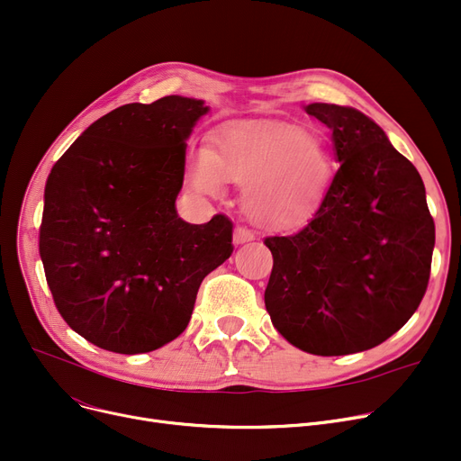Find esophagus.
<instances>
[{"label": "esophagus", "mask_w": 461, "mask_h": 461, "mask_svg": "<svg viewBox=\"0 0 461 461\" xmlns=\"http://www.w3.org/2000/svg\"><path fill=\"white\" fill-rule=\"evenodd\" d=\"M250 240H254V233L247 228H237L233 231V243L235 245H245V243H250Z\"/></svg>", "instance_id": "1"}]
</instances>
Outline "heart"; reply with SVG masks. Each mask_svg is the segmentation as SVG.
Returning a JSON list of instances; mask_svg holds the SVG:
<instances>
[{"label":"heart","instance_id":"1","mask_svg":"<svg viewBox=\"0 0 461 461\" xmlns=\"http://www.w3.org/2000/svg\"><path fill=\"white\" fill-rule=\"evenodd\" d=\"M188 183L221 196L228 181L243 185V209L267 230L306 226L329 198L334 157L323 136L276 119L231 121L212 132L209 149L188 162Z\"/></svg>","mask_w":461,"mask_h":461}]
</instances>
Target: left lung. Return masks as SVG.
I'll use <instances>...</instances> for the list:
<instances>
[{"instance_id": "1", "label": "left lung", "mask_w": 461, "mask_h": 461, "mask_svg": "<svg viewBox=\"0 0 461 461\" xmlns=\"http://www.w3.org/2000/svg\"><path fill=\"white\" fill-rule=\"evenodd\" d=\"M304 112L332 132L340 167L306 228L265 239L275 259L265 308L301 351H366L398 332L426 294L435 226L424 183L368 115L327 103Z\"/></svg>"}]
</instances>
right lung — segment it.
I'll use <instances>...</instances> for the list:
<instances>
[{
	"mask_svg": "<svg viewBox=\"0 0 461 461\" xmlns=\"http://www.w3.org/2000/svg\"><path fill=\"white\" fill-rule=\"evenodd\" d=\"M205 101L169 95L96 119L44 186L39 252L67 325L96 348L155 351L186 329L202 280L233 252L224 214H177Z\"/></svg>",
	"mask_w": 461,
	"mask_h": 461,
	"instance_id": "right-lung-1",
	"label": "right lung"
}]
</instances>
